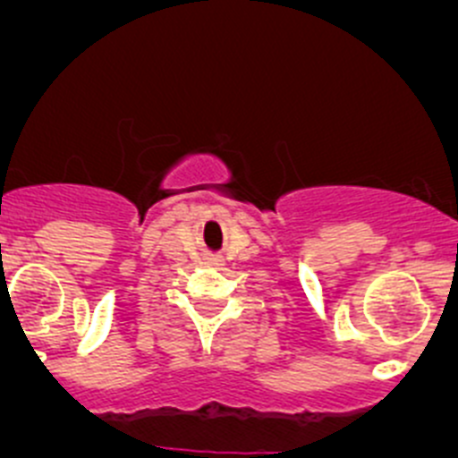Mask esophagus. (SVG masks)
I'll return each mask as SVG.
<instances>
[{
    "instance_id": "1",
    "label": "esophagus",
    "mask_w": 458,
    "mask_h": 458,
    "mask_svg": "<svg viewBox=\"0 0 458 458\" xmlns=\"http://www.w3.org/2000/svg\"><path fill=\"white\" fill-rule=\"evenodd\" d=\"M206 266H210V267H219L221 266V257H210L206 261Z\"/></svg>"
}]
</instances>
